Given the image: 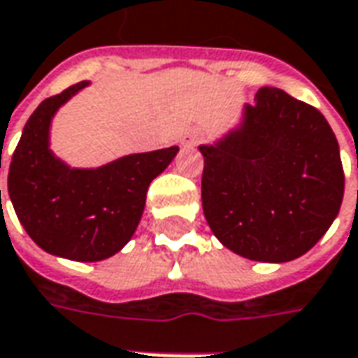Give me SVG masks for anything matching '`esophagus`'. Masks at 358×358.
Wrapping results in <instances>:
<instances>
[{
  "mask_svg": "<svg viewBox=\"0 0 358 358\" xmlns=\"http://www.w3.org/2000/svg\"><path fill=\"white\" fill-rule=\"evenodd\" d=\"M203 134L200 129H192L188 130L184 136H182V144H186V146H194V144H198V142L202 141Z\"/></svg>",
  "mask_w": 358,
  "mask_h": 358,
  "instance_id": "34e87169",
  "label": "esophagus"
}]
</instances>
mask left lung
<instances>
[{"label":"left lung","mask_w":358,"mask_h":358,"mask_svg":"<svg viewBox=\"0 0 358 358\" xmlns=\"http://www.w3.org/2000/svg\"><path fill=\"white\" fill-rule=\"evenodd\" d=\"M200 152L203 216L238 255L291 262L339 214L345 172L335 132L315 106L281 89H259L243 127Z\"/></svg>","instance_id":"left-lung-1"}]
</instances>
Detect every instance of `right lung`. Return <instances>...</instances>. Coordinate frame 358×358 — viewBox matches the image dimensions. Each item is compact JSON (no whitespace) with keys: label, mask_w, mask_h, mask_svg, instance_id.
Segmentation results:
<instances>
[{"label":"right lung","mask_w":358,"mask_h":358,"mask_svg":"<svg viewBox=\"0 0 358 358\" xmlns=\"http://www.w3.org/2000/svg\"><path fill=\"white\" fill-rule=\"evenodd\" d=\"M83 87L87 80L35 108L11 156L7 190L21 226L41 250L75 262H101L132 238L150 182L178 146L124 156L96 170L65 166L49 150V124Z\"/></svg>","instance_id":"right-lung-1"}]
</instances>
